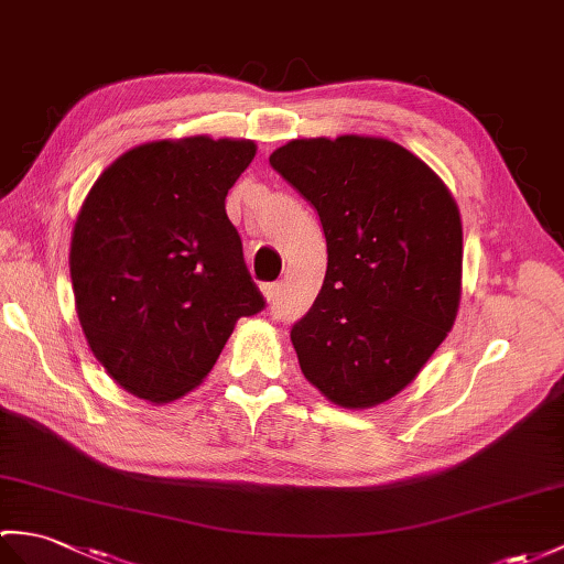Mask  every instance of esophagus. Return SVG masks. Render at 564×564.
<instances>
[{"label": "esophagus", "mask_w": 564, "mask_h": 564, "mask_svg": "<svg viewBox=\"0 0 564 564\" xmlns=\"http://www.w3.org/2000/svg\"><path fill=\"white\" fill-rule=\"evenodd\" d=\"M261 295H264L269 303L271 300H276V295H279V283H264L261 285Z\"/></svg>", "instance_id": "obj_1"}]
</instances>
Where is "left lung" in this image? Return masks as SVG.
<instances>
[{
    "instance_id": "left-lung-1",
    "label": "left lung",
    "mask_w": 564,
    "mask_h": 564,
    "mask_svg": "<svg viewBox=\"0 0 564 564\" xmlns=\"http://www.w3.org/2000/svg\"><path fill=\"white\" fill-rule=\"evenodd\" d=\"M269 163L319 214L329 254L322 291L291 332L300 370L344 409L384 403L459 312V206L435 170L389 139H293Z\"/></svg>"
}]
</instances>
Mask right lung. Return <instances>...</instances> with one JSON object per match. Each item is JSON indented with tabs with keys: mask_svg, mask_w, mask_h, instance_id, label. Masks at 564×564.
<instances>
[{
	"mask_svg": "<svg viewBox=\"0 0 564 564\" xmlns=\"http://www.w3.org/2000/svg\"><path fill=\"white\" fill-rule=\"evenodd\" d=\"M254 153L250 139L149 141L86 194L69 250L74 305L88 348L129 394L185 397L238 319L264 307L226 214Z\"/></svg>",
	"mask_w": 564,
	"mask_h": 564,
	"instance_id": "1",
	"label": "right lung"
}]
</instances>
